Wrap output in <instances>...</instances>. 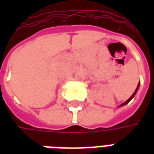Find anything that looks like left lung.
Masks as SVG:
<instances>
[{
	"label": "left lung",
	"instance_id": "8db88e82",
	"mask_svg": "<svg viewBox=\"0 0 154 154\" xmlns=\"http://www.w3.org/2000/svg\"><path fill=\"white\" fill-rule=\"evenodd\" d=\"M139 83L138 84V87H137V88H136L135 91H134V93H133L132 96H131V97H129V99H128V100H126V101H125V102H124V103L121 104V105H120V106H125V105H126V104H128V103H129V101H130V100H132V99H133V97H134V96H135L136 92H137V91H138V89H139Z\"/></svg>",
	"mask_w": 154,
	"mask_h": 154
}]
</instances>
